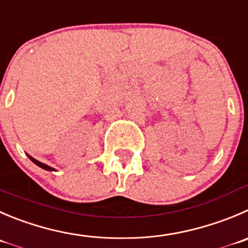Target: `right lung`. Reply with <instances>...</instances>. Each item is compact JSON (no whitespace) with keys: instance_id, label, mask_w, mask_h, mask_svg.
<instances>
[{"instance_id":"obj_1","label":"right lung","mask_w":248,"mask_h":248,"mask_svg":"<svg viewBox=\"0 0 248 248\" xmlns=\"http://www.w3.org/2000/svg\"><path fill=\"white\" fill-rule=\"evenodd\" d=\"M28 157H29L30 159H31V162H34V163L36 164V166H39L40 168L45 169V170H48V171H53V170H56L55 168H52V167L47 166V164H45V163H41V162H40V161H37V159H35V158H34V157H31V155H28Z\"/></svg>"}]
</instances>
